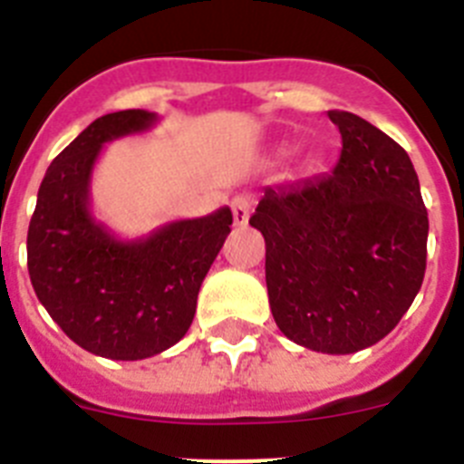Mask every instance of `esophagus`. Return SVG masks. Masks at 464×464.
<instances>
[{
	"label": "esophagus",
	"mask_w": 464,
	"mask_h": 464,
	"mask_svg": "<svg viewBox=\"0 0 464 464\" xmlns=\"http://www.w3.org/2000/svg\"><path fill=\"white\" fill-rule=\"evenodd\" d=\"M251 204L253 199L248 195H237L235 199H232V218H235L237 227L248 225V218H251Z\"/></svg>",
	"instance_id": "1"
}]
</instances>
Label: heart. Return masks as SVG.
I'll use <instances>...</instances> for the list:
<instances>
[{
    "instance_id": "1",
    "label": "heart",
    "mask_w": 464,
    "mask_h": 464,
    "mask_svg": "<svg viewBox=\"0 0 464 464\" xmlns=\"http://www.w3.org/2000/svg\"><path fill=\"white\" fill-rule=\"evenodd\" d=\"M311 162H314V160H309V165H311Z\"/></svg>"
}]
</instances>
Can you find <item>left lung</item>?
<instances>
[{"label": "left lung", "mask_w": 464, "mask_h": 464, "mask_svg": "<svg viewBox=\"0 0 464 464\" xmlns=\"http://www.w3.org/2000/svg\"><path fill=\"white\" fill-rule=\"evenodd\" d=\"M330 174L265 188L248 223L265 237L278 330L318 353L374 346L407 314L428 256V211L407 150L348 111Z\"/></svg>", "instance_id": "1"}]
</instances>
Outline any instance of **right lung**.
Listing matches in <instances>:
<instances>
[{
    "label": "right lung",
    "instance_id": "add662e5",
    "mask_svg": "<svg viewBox=\"0 0 464 464\" xmlns=\"http://www.w3.org/2000/svg\"><path fill=\"white\" fill-rule=\"evenodd\" d=\"M158 113L90 122L48 167L27 229L39 302L72 342L109 360H143L186 337L197 295L232 225L227 207L121 239L92 216L90 181L104 143L149 132Z\"/></svg>",
    "mask_w": 464,
    "mask_h": 464
}]
</instances>
